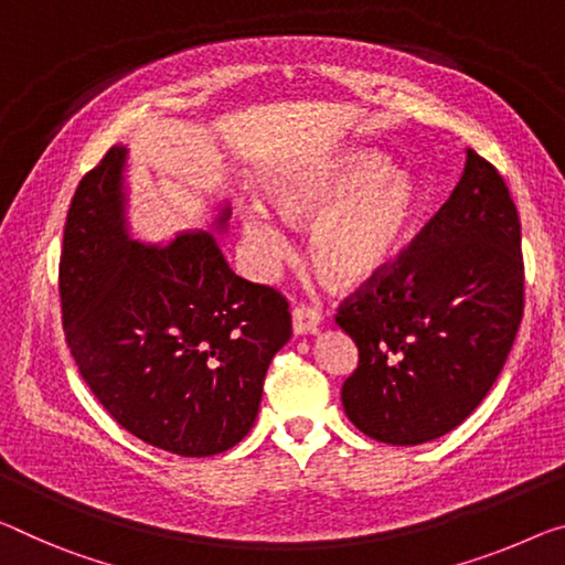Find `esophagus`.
I'll use <instances>...</instances> for the list:
<instances>
[{
  "label": "esophagus",
  "instance_id": "34e87169",
  "mask_svg": "<svg viewBox=\"0 0 565 565\" xmlns=\"http://www.w3.org/2000/svg\"><path fill=\"white\" fill-rule=\"evenodd\" d=\"M320 312L316 308L308 306H298L292 310V333L302 335V333H316L320 328Z\"/></svg>",
  "mask_w": 565,
  "mask_h": 565
}]
</instances>
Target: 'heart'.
<instances>
[{
    "label": "heart",
    "instance_id": "b5f03b06",
    "mask_svg": "<svg viewBox=\"0 0 565 565\" xmlns=\"http://www.w3.org/2000/svg\"><path fill=\"white\" fill-rule=\"evenodd\" d=\"M273 199L290 224H316L312 265L341 290L361 288L386 273L419 204L409 173L386 167L384 156L371 151H345L290 173L273 189ZM239 224L263 267L290 255L288 232L265 206H247Z\"/></svg>",
    "mask_w": 565,
    "mask_h": 565
}]
</instances>
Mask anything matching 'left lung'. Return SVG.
Here are the masks:
<instances>
[{
  "mask_svg": "<svg viewBox=\"0 0 565 565\" xmlns=\"http://www.w3.org/2000/svg\"><path fill=\"white\" fill-rule=\"evenodd\" d=\"M520 220L505 181L467 149L465 171L414 242L338 308L359 345L341 388L371 439L414 447L459 427L500 376L523 318Z\"/></svg>",
  "mask_w": 565,
  "mask_h": 565,
  "instance_id": "obj_1",
  "label": "left lung"
}]
</instances>
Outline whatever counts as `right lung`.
<instances>
[{
	"label": "right lung",
	"instance_id": "right-lung-1",
	"mask_svg": "<svg viewBox=\"0 0 565 565\" xmlns=\"http://www.w3.org/2000/svg\"><path fill=\"white\" fill-rule=\"evenodd\" d=\"M126 146L83 177L65 222V341L120 427L179 457H212L253 429L273 355L290 341L280 292L230 270L214 232L143 245L126 220Z\"/></svg>",
	"mask_w": 565,
	"mask_h": 565
}]
</instances>
